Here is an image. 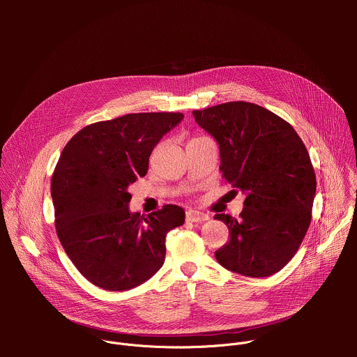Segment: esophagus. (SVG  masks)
Returning <instances> with one entry per match:
<instances>
[{
    "label": "esophagus",
    "instance_id": "obj_1",
    "mask_svg": "<svg viewBox=\"0 0 357 357\" xmlns=\"http://www.w3.org/2000/svg\"><path fill=\"white\" fill-rule=\"evenodd\" d=\"M186 220L192 222V223H203V222L209 220V216L206 213H202V212L188 211L186 212Z\"/></svg>",
    "mask_w": 357,
    "mask_h": 357
}]
</instances>
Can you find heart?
Listing matches in <instances>:
<instances>
[{
  "label": "heart",
  "instance_id": "b5f03b06",
  "mask_svg": "<svg viewBox=\"0 0 357 357\" xmlns=\"http://www.w3.org/2000/svg\"><path fill=\"white\" fill-rule=\"evenodd\" d=\"M197 138H199V137H197ZM193 139H195V138H193Z\"/></svg>",
  "mask_w": 357,
  "mask_h": 357
}]
</instances>
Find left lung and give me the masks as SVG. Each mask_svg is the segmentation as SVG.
<instances>
[{"instance_id": "8db88e82", "label": "left lung", "mask_w": 357, "mask_h": 357, "mask_svg": "<svg viewBox=\"0 0 357 357\" xmlns=\"http://www.w3.org/2000/svg\"><path fill=\"white\" fill-rule=\"evenodd\" d=\"M192 113L219 142L225 179L245 193L238 219L215 216L230 236L216 260L247 277L278 273L295 256L312 219L317 176L307 146L289 123L247 101Z\"/></svg>"}]
</instances>
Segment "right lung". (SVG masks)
<instances>
[{"label": "right lung", "instance_id": "1", "mask_svg": "<svg viewBox=\"0 0 357 357\" xmlns=\"http://www.w3.org/2000/svg\"><path fill=\"white\" fill-rule=\"evenodd\" d=\"M182 113H134L86 126L63 148L50 182L56 234L80 274L107 291H126L165 261L167 233L185 211L165 205L131 213L130 183L145 176L149 155Z\"/></svg>", "mask_w": 357, "mask_h": 357}]
</instances>
